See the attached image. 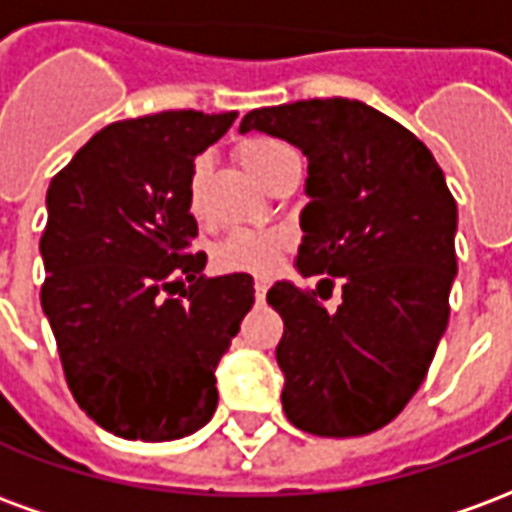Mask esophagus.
I'll return each mask as SVG.
<instances>
[{
	"mask_svg": "<svg viewBox=\"0 0 512 512\" xmlns=\"http://www.w3.org/2000/svg\"><path fill=\"white\" fill-rule=\"evenodd\" d=\"M268 293V279H255V299L263 301Z\"/></svg>",
	"mask_w": 512,
	"mask_h": 512,
	"instance_id": "34e87169",
	"label": "esophagus"
}]
</instances>
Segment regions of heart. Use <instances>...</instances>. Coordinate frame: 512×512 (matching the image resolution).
<instances>
[{"mask_svg":"<svg viewBox=\"0 0 512 512\" xmlns=\"http://www.w3.org/2000/svg\"><path fill=\"white\" fill-rule=\"evenodd\" d=\"M238 164L252 172L260 183L271 186L279 169L293 158L285 142L271 136H252L235 147ZM205 161H197L186 180V205L194 219H205ZM290 246V235L279 230H233L213 249V268L222 274H249V277H268L279 266V257Z\"/></svg>","mask_w":512,"mask_h":512,"instance_id":"heart-1","label":"heart"}]
</instances>
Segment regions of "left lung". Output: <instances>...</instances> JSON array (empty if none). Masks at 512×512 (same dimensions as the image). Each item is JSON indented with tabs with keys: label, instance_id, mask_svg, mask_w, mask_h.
<instances>
[{
	"label": "left lung",
	"instance_id": "1",
	"mask_svg": "<svg viewBox=\"0 0 512 512\" xmlns=\"http://www.w3.org/2000/svg\"><path fill=\"white\" fill-rule=\"evenodd\" d=\"M238 131L279 136L310 161L296 263L321 285L277 282L266 296L285 323L282 408L312 436L384 428L425 381L450 321L458 208L441 167L406 126L348 98L255 109ZM334 284L344 301L326 311Z\"/></svg>",
	"mask_w": 512,
	"mask_h": 512
}]
</instances>
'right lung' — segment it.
Listing matches in <instances>:
<instances>
[{"label": "right lung", "instance_id": "obj_1", "mask_svg": "<svg viewBox=\"0 0 512 512\" xmlns=\"http://www.w3.org/2000/svg\"><path fill=\"white\" fill-rule=\"evenodd\" d=\"M235 112L120 120L46 191L40 304L76 403L120 439L172 441L216 411V365L255 304L249 274L202 277L186 205L194 156Z\"/></svg>", "mask_w": 512, "mask_h": 512}]
</instances>
